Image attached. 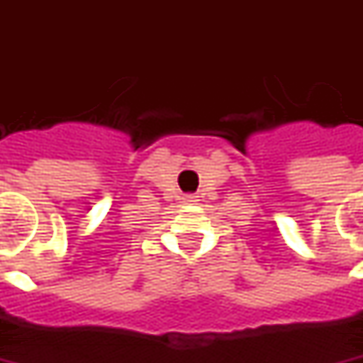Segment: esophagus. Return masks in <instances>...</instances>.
Listing matches in <instances>:
<instances>
[{
    "label": "esophagus",
    "mask_w": 363,
    "mask_h": 363,
    "mask_svg": "<svg viewBox=\"0 0 363 363\" xmlns=\"http://www.w3.org/2000/svg\"><path fill=\"white\" fill-rule=\"evenodd\" d=\"M199 201V196H194V194H186L184 196V202H196Z\"/></svg>",
    "instance_id": "obj_1"
}]
</instances>
